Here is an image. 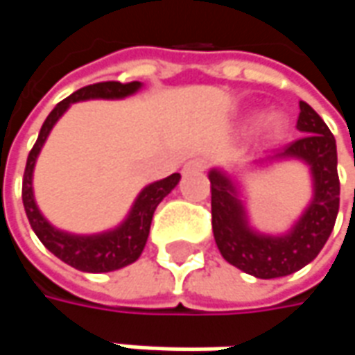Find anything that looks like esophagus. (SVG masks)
Here are the masks:
<instances>
[{
	"mask_svg": "<svg viewBox=\"0 0 355 355\" xmlns=\"http://www.w3.org/2000/svg\"><path fill=\"white\" fill-rule=\"evenodd\" d=\"M205 159H201V157H196V159H189L187 164L184 166V173H189V171H203L205 170Z\"/></svg>",
	"mask_w": 355,
	"mask_h": 355,
	"instance_id": "obj_1",
	"label": "esophagus"
}]
</instances>
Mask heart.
I'll return each mask as SVG.
<instances>
[{"instance_id": "heart-1", "label": "heart", "mask_w": 355, "mask_h": 355, "mask_svg": "<svg viewBox=\"0 0 355 355\" xmlns=\"http://www.w3.org/2000/svg\"><path fill=\"white\" fill-rule=\"evenodd\" d=\"M247 122L249 124L257 122V114H251V116L247 118ZM288 126H291V120L286 118V114H282V112H268L261 120V124H259V134L265 140H268V142H275V140H280L286 134Z\"/></svg>"}]
</instances>
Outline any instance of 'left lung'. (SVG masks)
Wrapping results in <instances>:
<instances>
[{"label":"left lung","mask_w":355,"mask_h":355,"mask_svg":"<svg viewBox=\"0 0 355 355\" xmlns=\"http://www.w3.org/2000/svg\"><path fill=\"white\" fill-rule=\"evenodd\" d=\"M296 128L304 136L282 150L252 159L251 170L296 159L308 166L312 198L282 233H263L251 225L245 185L237 173L223 168L209 170L211 225L217 249L229 265L257 279H279L312 263L334 229L340 209L338 152L330 128L310 104L300 101Z\"/></svg>","instance_id":"left-lung-1"}]
</instances>
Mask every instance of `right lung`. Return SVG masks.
Masks as SVG:
<instances>
[{"label":"right lung","mask_w":355,"mask_h":355,"mask_svg":"<svg viewBox=\"0 0 355 355\" xmlns=\"http://www.w3.org/2000/svg\"><path fill=\"white\" fill-rule=\"evenodd\" d=\"M140 89H142V83H138V80L128 83V85L108 80V83L90 85V87L73 92L69 98L61 101L51 110V114L41 126L33 150L29 152V157H27L25 175H23V205H25V213L33 227L35 235L55 257H59L62 263L71 265L73 268H78L83 272H112V270H118L122 266H128L134 261H138L144 247H146L148 235H150V225H152V217H154L156 207L159 205V201L168 193H171V189L180 184L182 175L171 173L164 180H157L154 184L146 185L138 193V198L134 199L128 215L116 227L101 231V233L78 235V233L62 231L53 223H49L47 217L41 213L33 193L35 164H37V157L41 154L43 146L47 142L53 126L71 108V104L80 103V101H94V98L122 101L126 96L136 94Z\"/></svg>","instance_id":"1"}]
</instances>
